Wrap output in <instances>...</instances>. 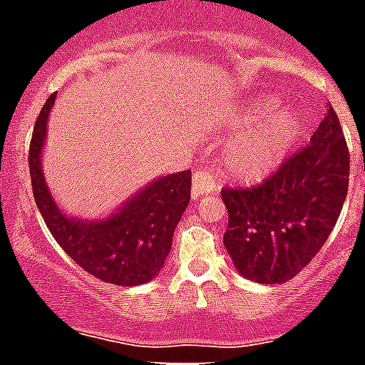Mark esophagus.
<instances>
[{
    "instance_id": "obj_1",
    "label": "esophagus",
    "mask_w": 365,
    "mask_h": 365,
    "mask_svg": "<svg viewBox=\"0 0 365 365\" xmlns=\"http://www.w3.org/2000/svg\"><path fill=\"white\" fill-rule=\"evenodd\" d=\"M217 189V180L211 176V173L207 170H195L192 174V185H191V195L192 198H200L202 195H206V192H213Z\"/></svg>"
}]
</instances>
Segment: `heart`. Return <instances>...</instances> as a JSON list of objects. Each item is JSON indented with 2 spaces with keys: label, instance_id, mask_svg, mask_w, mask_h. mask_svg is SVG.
<instances>
[{
  "label": "heart",
  "instance_id": "obj_1",
  "mask_svg": "<svg viewBox=\"0 0 365 365\" xmlns=\"http://www.w3.org/2000/svg\"><path fill=\"white\" fill-rule=\"evenodd\" d=\"M271 100H254L245 113L235 118L237 125H249L264 115L256 124L243 131L226 152V168L235 176L252 180L262 178L282 163L301 137L299 116L289 109H272Z\"/></svg>",
  "mask_w": 365,
  "mask_h": 365
}]
</instances>
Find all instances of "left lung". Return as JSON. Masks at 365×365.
Here are the masks:
<instances>
[{
    "label": "left lung",
    "instance_id": "obj_1",
    "mask_svg": "<svg viewBox=\"0 0 365 365\" xmlns=\"http://www.w3.org/2000/svg\"><path fill=\"white\" fill-rule=\"evenodd\" d=\"M351 154L338 115L329 111L310 145L252 187H225V247L245 278L282 284L323 249L349 189Z\"/></svg>",
    "mask_w": 365,
    "mask_h": 365
}]
</instances>
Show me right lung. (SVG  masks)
Returning <instances> with one entry per match:
<instances>
[{"mask_svg": "<svg viewBox=\"0 0 365 365\" xmlns=\"http://www.w3.org/2000/svg\"><path fill=\"white\" fill-rule=\"evenodd\" d=\"M51 94L42 106L29 145L33 197L55 241L79 267L115 286H139L152 280L170 252L174 228L191 200V170L159 178L146 185L118 213L106 220H76L63 215L46 187L41 154Z\"/></svg>", "mask_w": 365, "mask_h": 365, "instance_id": "obj_1", "label": "right lung"}]
</instances>
